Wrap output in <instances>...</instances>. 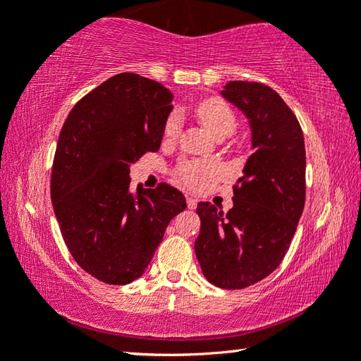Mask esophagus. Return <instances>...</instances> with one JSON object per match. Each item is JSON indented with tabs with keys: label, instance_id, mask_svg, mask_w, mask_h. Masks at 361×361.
Segmentation results:
<instances>
[{
	"label": "esophagus",
	"instance_id": "esophagus-1",
	"mask_svg": "<svg viewBox=\"0 0 361 361\" xmlns=\"http://www.w3.org/2000/svg\"><path fill=\"white\" fill-rule=\"evenodd\" d=\"M186 202H188V209H191V210H194L195 207H197V199L192 197V195H188Z\"/></svg>",
	"mask_w": 361,
	"mask_h": 361
}]
</instances>
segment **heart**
I'll list each match as a JSON object with an SVG mask.
<instances>
[{
  "label": "heart",
  "mask_w": 361,
  "mask_h": 361,
  "mask_svg": "<svg viewBox=\"0 0 361 361\" xmlns=\"http://www.w3.org/2000/svg\"><path fill=\"white\" fill-rule=\"evenodd\" d=\"M195 114L204 127L213 137L231 135L235 129V114L231 106L221 99H209L200 102L195 108ZM180 132V118L172 114L164 127V135L175 138ZM215 173V167L202 162H185L178 167V178L192 189H199L205 185L207 178Z\"/></svg>",
  "instance_id": "heart-1"
}]
</instances>
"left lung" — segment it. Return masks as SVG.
I'll list each match as a JSON object with an SVG mask.
<instances>
[{
    "label": "left lung",
    "mask_w": 361,
    "mask_h": 361,
    "mask_svg": "<svg viewBox=\"0 0 361 361\" xmlns=\"http://www.w3.org/2000/svg\"><path fill=\"white\" fill-rule=\"evenodd\" d=\"M219 94L247 118L253 154L235 181L228 215L197 204L194 250L210 283L240 290L272 274L288 252L304 210L305 146L296 116L274 89L229 81Z\"/></svg>",
    "instance_id": "obj_1"
}]
</instances>
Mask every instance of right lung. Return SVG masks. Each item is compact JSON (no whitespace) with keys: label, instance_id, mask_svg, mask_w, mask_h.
Masks as SVG:
<instances>
[{"label":"right lung","instance_id":"1","mask_svg":"<svg viewBox=\"0 0 361 361\" xmlns=\"http://www.w3.org/2000/svg\"><path fill=\"white\" fill-rule=\"evenodd\" d=\"M173 94L121 73L79 100L60 132L51 199L75 261L109 285L142 277L172 218L186 209L178 189H130V166L157 151Z\"/></svg>","mask_w":361,"mask_h":361}]
</instances>
